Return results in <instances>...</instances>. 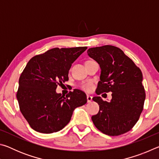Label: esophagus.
<instances>
[{
	"instance_id": "34e87169",
	"label": "esophagus",
	"mask_w": 159,
	"mask_h": 159,
	"mask_svg": "<svg viewBox=\"0 0 159 159\" xmlns=\"http://www.w3.org/2000/svg\"><path fill=\"white\" fill-rule=\"evenodd\" d=\"M92 99H93V98L92 97H91L90 95H87V101H88V103H90V102H91V101H92Z\"/></svg>"
}]
</instances>
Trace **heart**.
<instances>
[{
  "label": "heart",
  "mask_w": 159,
  "mask_h": 159,
  "mask_svg": "<svg viewBox=\"0 0 159 159\" xmlns=\"http://www.w3.org/2000/svg\"><path fill=\"white\" fill-rule=\"evenodd\" d=\"M80 87L82 90L86 91V92H90V91L93 90V85L91 82H85L83 83L82 84L80 85Z\"/></svg>",
  "instance_id": "b5f03b06"
}]
</instances>
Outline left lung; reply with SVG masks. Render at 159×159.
Segmentation results:
<instances>
[{"mask_svg": "<svg viewBox=\"0 0 159 159\" xmlns=\"http://www.w3.org/2000/svg\"><path fill=\"white\" fill-rule=\"evenodd\" d=\"M89 57L101 68L96 93L111 92L110 102L100 97L93 101L99 105L98 114L92 116L95 127L104 134L118 136L130 130L143 110L146 94L140 69L123 51L113 45L88 49Z\"/></svg>", "mask_w": 159, "mask_h": 159, "instance_id": "8db88e82", "label": "left lung"}]
</instances>
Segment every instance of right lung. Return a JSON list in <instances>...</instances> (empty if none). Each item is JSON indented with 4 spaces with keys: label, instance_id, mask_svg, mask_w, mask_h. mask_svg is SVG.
<instances>
[{
    "label": "right lung",
    "instance_id": "obj_1",
    "mask_svg": "<svg viewBox=\"0 0 159 159\" xmlns=\"http://www.w3.org/2000/svg\"><path fill=\"white\" fill-rule=\"evenodd\" d=\"M87 47L55 48L32 57L19 79L17 99L21 114L34 130L60 131L68 124L74 110L87 102L85 93L74 89L66 95L56 93L69 80L71 64Z\"/></svg>",
    "mask_w": 159,
    "mask_h": 159
}]
</instances>
